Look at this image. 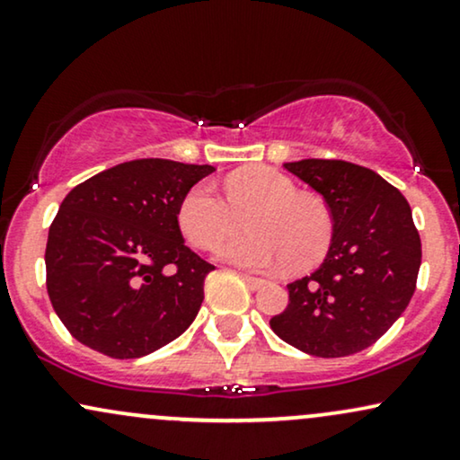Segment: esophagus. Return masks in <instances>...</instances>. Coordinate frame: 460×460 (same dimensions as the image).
<instances>
[{
  "mask_svg": "<svg viewBox=\"0 0 460 460\" xmlns=\"http://www.w3.org/2000/svg\"><path fill=\"white\" fill-rule=\"evenodd\" d=\"M241 277L247 281V286L252 288V290H260V288L266 286V279H260V277H253L249 273H241Z\"/></svg>",
  "mask_w": 460,
  "mask_h": 460,
  "instance_id": "obj_1",
  "label": "esophagus"
}]
</instances>
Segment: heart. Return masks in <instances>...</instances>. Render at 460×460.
<instances>
[{"mask_svg": "<svg viewBox=\"0 0 460 460\" xmlns=\"http://www.w3.org/2000/svg\"><path fill=\"white\" fill-rule=\"evenodd\" d=\"M226 203L207 181L181 198V234L198 249L211 247L243 218L247 233L217 243L215 256L241 269L266 270L292 264L309 269L326 256L332 241V213L320 198L298 194V185L270 166L245 168L224 183Z\"/></svg>", "mask_w": 460, "mask_h": 460, "instance_id": "obj_1", "label": "heart"}]
</instances>
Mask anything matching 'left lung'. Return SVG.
I'll list each match as a JSON object with an SVG mask.
<instances>
[{
  "instance_id": "8db88e82",
  "label": "left lung",
  "mask_w": 460,
  "mask_h": 460,
  "mask_svg": "<svg viewBox=\"0 0 460 460\" xmlns=\"http://www.w3.org/2000/svg\"><path fill=\"white\" fill-rule=\"evenodd\" d=\"M283 166L322 194L334 230L324 262L288 286L290 303L270 328L320 358L367 349L399 320L416 290L422 245L410 204L358 164L300 160Z\"/></svg>"
}]
</instances>
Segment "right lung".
Returning <instances> with one entry per match:
<instances>
[{"instance_id":"1","label":"right lung","mask_w":460,"mask_h":460,"mask_svg":"<svg viewBox=\"0 0 460 460\" xmlns=\"http://www.w3.org/2000/svg\"><path fill=\"white\" fill-rule=\"evenodd\" d=\"M213 170L146 157L104 170L64 198L44 262L50 303L76 341L128 360L190 328L215 266L185 245L177 208Z\"/></svg>"}]
</instances>
